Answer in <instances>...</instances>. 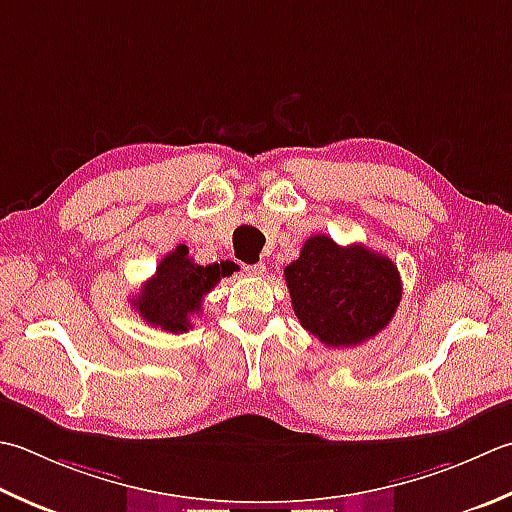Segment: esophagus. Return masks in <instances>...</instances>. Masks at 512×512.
<instances>
[{"label": "esophagus", "mask_w": 512, "mask_h": 512, "mask_svg": "<svg viewBox=\"0 0 512 512\" xmlns=\"http://www.w3.org/2000/svg\"><path fill=\"white\" fill-rule=\"evenodd\" d=\"M244 270H246L248 275H255V277H259V275H264L266 266H264L262 262H257V264H248V266H244Z\"/></svg>", "instance_id": "34e87169"}]
</instances>
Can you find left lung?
<instances>
[{
  "instance_id": "8db88e82",
  "label": "left lung",
  "mask_w": 512,
  "mask_h": 512,
  "mask_svg": "<svg viewBox=\"0 0 512 512\" xmlns=\"http://www.w3.org/2000/svg\"><path fill=\"white\" fill-rule=\"evenodd\" d=\"M284 277L299 324L333 348L382 333L402 299V279L388 257L362 244L339 246L326 235L306 239Z\"/></svg>"
}]
</instances>
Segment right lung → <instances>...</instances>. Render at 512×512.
<instances>
[{
	"instance_id": "add662e5",
	"label": "right lung",
	"mask_w": 512,
	"mask_h": 512,
	"mask_svg": "<svg viewBox=\"0 0 512 512\" xmlns=\"http://www.w3.org/2000/svg\"><path fill=\"white\" fill-rule=\"evenodd\" d=\"M233 270V262L199 266L188 257V248L179 244L159 262L155 275L135 297L133 308L150 326L175 335L186 333L202 310L204 295L222 282V277L233 275Z\"/></svg>"
}]
</instances>
